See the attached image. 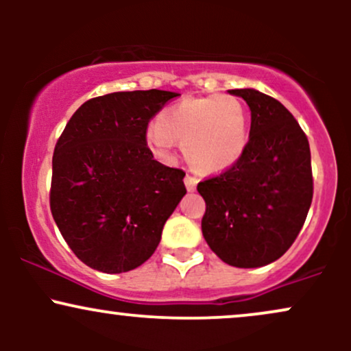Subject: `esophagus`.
Returning a JSON list of instances; mask_svg holds the SVG:
<instances>
[{
  "instance_id": "esophagus-1",
  "label": "esophagus",
  "mask_w": 351,
  "mask_h": 351,
  "mask_svg": "<svg viewBox=\"0 0 351 351\" xmlns=\"http://www.w3.org/2000/svg\"><path fill=\"white\" fill-rule=\"evenodd\" d=\"M184 184H186L188 191H195L196 184H198V178H195L193 175H186L184 176Z\"/></svg>"
}]
</instances>
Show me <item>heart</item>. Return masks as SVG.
Here are the masks:
<instances>
[{"mask_svg":"<svg viewBox=\"0 0 351 351\" xmlns=\"http://www.w3.org/2000/svg\"><path fill=\"white\" fill-rule=\"evenodd\" d=\"M181 140L184 158L201 173H219L241 158L247 145L245 108L234 95L188 97L160 114L147 132L156 155H170Z\"/></svg>","mask_w":351,"mask_h":351,"instance_id":"b5f03b06","label":"heart"}]
</instances>
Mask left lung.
<instances>
[{"label":"left lung","instance_id":"left-lung-1","mask_svg":"<svg viewBox=\"0 0 351 351\" xmlns=\"http://www.w3.org/2000/svg\"><path fill=\"white\" fill-rule=\"evenodd\" d=\"M251 108V132L241 158L198 183L206 203L201 229L223 263L241 269L279 259L299 236L313 196L307 135L279 100L234 88Z\"/></svg>","mask_w":351,"mask_h":351}]
</instances>
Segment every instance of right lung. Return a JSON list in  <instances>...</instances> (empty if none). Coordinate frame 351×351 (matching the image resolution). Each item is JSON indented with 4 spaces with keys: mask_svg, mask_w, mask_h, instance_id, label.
Returning <instances> with one entry per match:
<instances>
[{
    "mask_svg": "<svg viewBox=\"0 0 351 351\" xmlns=\"http://www.w3.org/2000/svg\"><path fill=\"white\" fill-rule=\"evenodd\" d=\"M178 94L114 92L84 102L52 156L51 213L72 252L95 271L128 272L152 257L186 195L180 168L153 160L150 120Z\"/></svg>",
    "mask_w": 351,
    "mask_h": 351,
    "instance_id": "obj_1",
    "label": "right lung"
}]
</instances>
